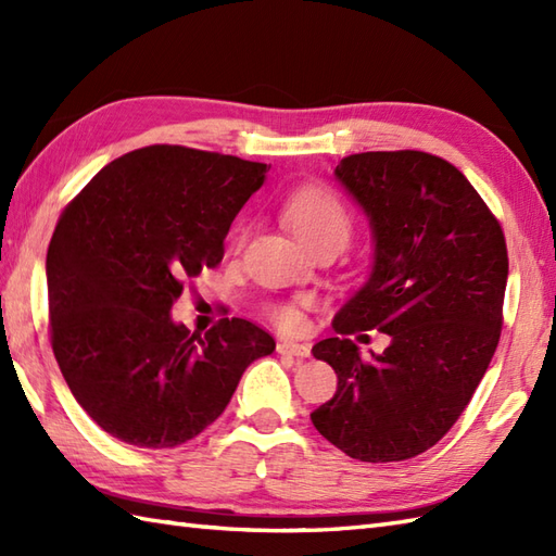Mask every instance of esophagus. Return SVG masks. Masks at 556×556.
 Returning <instances> with one entry per match:
<instances>
[{
  "instance_id": "1",
  "label": "esophagus",
  "mask_w": 556,
  "mask_h": 556,
  "mask_svg": "<svg viewBox=\"0 0 556 556\" xmlns=\"http://www.w3.org/2000/svg\"><path fill=\"white\" fill-rule=\"evenodd\" d=\"M277 351L285 353V356H293V358H308L311 356V346L308 344H301V341H293V339H281L277 344Z\"/></svg>"
}]
</instances>
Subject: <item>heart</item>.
<instances>
[{
    "label": "heart",
    "instance_id": "1",
    "mask_svg": "<svg viewBox=\"0 0 556 556\" xmlns=\"http://www.w3.org/2000/svg\"><path fill=\"white\" fill-rule=\"evenodd\" d=\"M285 217L311 251H323V248L341 251L353 236L351 210L323 186H303L293 191L285 200ZM271 317L281 327H296L301 311L296 303H281L271 308Z\"/></svg>",
    "mask_w": 556,
    "mask_h": 556
}]
</instances>
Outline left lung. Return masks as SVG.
Returning <instances> with one entry per match:
<instances>
[{
  "instance_id": "8db88e82",
  "label": "left lung",
  "mask_w": 556,
  "mask_h": 556,
  "mask_svg": "<svg viewBox=\"0 0 556 556\" xmlns=\"http://www.w3.org/2000/svg\"><path fill=\"white\" fill-rule=\"evenodd\" d=\"M334 176L370 222L375 257L337 334L313 346L337 392L311 420L351 458H413L458 420L500 344L504 231L466 176L428 152H361ZM370 328L390 344L365 359L350 334Z\"/></svg>"
}]
</instances>
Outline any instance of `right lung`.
Returning <instances> with one entry per match:
<instances>
[{"label": "right lung", "mask_w": 556, "mask_h": 556, "mask_svg": "<svg viewBox=\"0 0 556 556\" xmlns=\"http://www.w3.org/2000/svg\"><path fill=\"white\" fill-rule=\"evenodd\" d=\"M267 164L181 146L116 157L62 212L47 248L52 351L83 410L116 440L179 446L215 422L263 327L222 317L191 334L172 320L186 279L224 257Z\"/></svg>", "instance_id": "add662e5"}]
</instances>
